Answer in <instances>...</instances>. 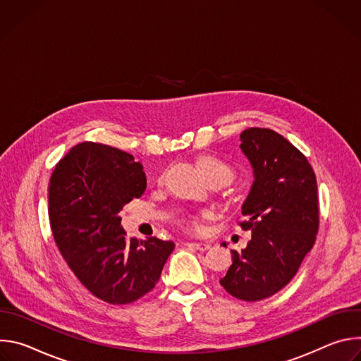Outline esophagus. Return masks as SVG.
<instances>
[{"mask_svg": "<svg viewBox=\"0 0 361 361\" xmlns=\"http://www.w3.org/2000/svg\"><path fill=\"white\" fill-rule=\"evenodd\" d=\"M185 245L190 247V248L200 250V251H205V250L210 248L209 243H197V241H188V243H185Z\"/></svg>", "mask_w": 361, "mask_h": 361, "instance_id": "obj_1", "label": "esophagus"}]
</instances>
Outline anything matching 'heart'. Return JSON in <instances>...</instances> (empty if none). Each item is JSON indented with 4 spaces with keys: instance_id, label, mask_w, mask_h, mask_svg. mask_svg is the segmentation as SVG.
<instances>
[{
    "instance_id": "1",
    "label": "heart",
    "mask_w": 361,
    "mask_h": 361,
    "mask_svg": "<svg viewBox=\"0 0 361 361\" xmlns=\"http://www.w3.org/2000/svg\"><path fill=\"white\" fill-rule=\"evenodd\" d=\"M201 167L205 173V176H207V178H212V177H226L228 180L233 178V169L223 160L220 159H216V157H204L201 159ZM188 224H192V226H197V221L194 219H187L185 220Z\"/></svg>"
}]
</instances>
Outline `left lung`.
<instances>
[{"instance_id":"8db88e82","label":"left lung","mask_w":361,"mask_h":361,"mask_svg":"<svg viewBox=\"0 0 361 361\" xmlns=\"http://www.w3.org/2000/svg\"><path fill=\"white\" fill-rule=\"evenodd\" d=\"M240 148L254 181L241 205L251 240L231 250L233 264L220 284L244 301L267 298L295 276L319 231L316 174L302 154L269 128H247Z\"/></svg>"}]
</instances>
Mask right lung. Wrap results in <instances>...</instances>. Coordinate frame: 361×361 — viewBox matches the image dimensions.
Here are the masks:
<instances>
[{"instance_id":"right-lung-1","label":"right lung","mask_w":361,"mask_h":361,"mask_svg":"<svg viewBox=\"0 0 361 361\" xmlns=\"http://www.w3.org/2000/svg\"><path fill=\"white\" fill-rule=\"evenodd\" d=\"M147 187L142 166L118 148L85 141L59 161L48 216L64 260L82 286L110 304H128L157 284L173 241H130L120 212Z\"/></svg>"}]
</instances>
